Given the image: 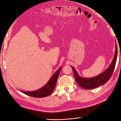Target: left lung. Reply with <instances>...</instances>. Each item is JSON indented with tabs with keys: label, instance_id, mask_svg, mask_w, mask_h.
Wrapping results in <instances>:
<instances>
[{
	"label": "left lung",
	"instance_id": "left-lung-1",
	"mask_svg": "<svg viewBox=\"0 0 121 121\" xmlns=\"http://www.w3.org/2000/svg\"><path fill=\"white\" fill-rule=\"evenodd\" d=\"M115 47L116 50L115 56L113 58L111 64L104 72L96 77L90 78H82L79 76L77 72L75 70V69L73 67H71L73 72H74L76 81L80 87H81L85 89H93L100 85H104L108 81L112 74L116 64L117 55H118V50H117L116 42Z\"/></svg>",
	"mask_w": 121,
	"mask_h": 121
}]
</instances>
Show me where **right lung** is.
Listing matches in <instances>:
<instances>
[{
    "instance_id": "right-lung-1",
    "label": "right lung",
    "mask_w": 121,
    "mask_h": 121,
    "mask_svg": "<svg viewBox=\"0 0 121 121\" xmlns=\"http://www.w3.org/2000/svg\"><path fill=\"white\" fill-rule=\"evenodd\" d=\"M61 68V67H60L58 70L51 77L49 81L41 88L33 91H21L22 93L27 95L34 97L42 98L50 95L53 91L55 87H56L58 77L59 76Z\"/></svg>"
}]
</instances>
